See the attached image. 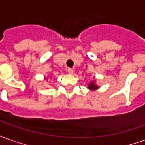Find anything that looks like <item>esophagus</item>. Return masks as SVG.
Masks as SVG:
<instances>
[{
  "label": "esophagus",
  "instance_id": "esophagus-1",
  "mask_svg": "<svg viewBox=\"0 0 145 145\" xmlns=\"http://www.w3.org/2000/svg\"><path fill=\"white\" fill-rule=\"evenodd\" d=\"M67 72H68L69 74H72V73H73V70L72 69H68Z\"/></svg>",
  "mask_w": 145,
  "mask_h": 145
}]
</instances>
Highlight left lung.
Returning <instances> with one entry per match:
<instances>
[{
	"instance_id": "1",
	"label": "left lung",
	"mask_w": 145,
	"mask_h": 145,
	"mask_svg": "<svg viewBox=\"0 0 145 145\" xmlns=\"http://www.w3.org/2000/svg\"><path fill=\"white\" fill-rule=\"evenodd\" d=\"M88 88L89 89H91V90H94V89H97L98 86H96V84H95V81H91L90 83H89V85H88Z\"/></svg>"
}]
</instances>
